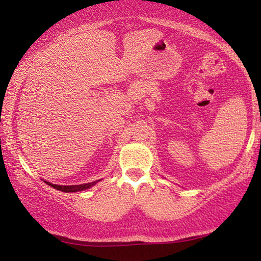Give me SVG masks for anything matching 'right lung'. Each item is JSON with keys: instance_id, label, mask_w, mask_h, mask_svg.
I'll use <instances>...</instances> for the list:
<instances>
[{"instance_id": "add662e5", "label": "right lung", "mask_w": 261, "mask_h": 261, "mask_svg": "<svg viewBox=\"0 0 261 261\" xmlns=\"http://www.w3.org/2000/svg\"><path fill=\"white\" fill-rule=\"evenodd\" d=\"M45 183L47 185H51V187L53 189H56V190H59L63 192H77V191L87 190V189L91 188L92 185L96 184V181H92V183H88V184H81V185H56V184L48 183V181H46V180H45Z\"/></svg>"}]
</instances>
